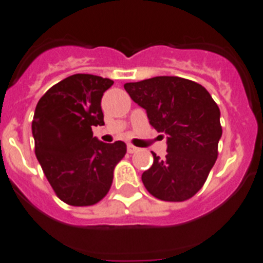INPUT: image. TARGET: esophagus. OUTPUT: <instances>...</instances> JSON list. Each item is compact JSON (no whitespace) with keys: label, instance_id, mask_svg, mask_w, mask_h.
I'll return each mask as SVG.
<instances>
[{"label":"esophagus","instance_id":"1","mask_svg":"<svg viewBox=\"0 0 263 263\" xmlns=\"http://www.w3.org/2000/svg\"><path fill=\"white\" fill-rule=\"evenodd\" d=\"M127 151H128L129 154H136V152H139V148L132 144H128L127 145Z\"/></svg>","mask_w":263,"mask_h":263}]
</instances>
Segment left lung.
I'll use <instances>...</instances> for the list:
<instances>
[{"label": "left lung", "mask_w": 263, "mask_h": 263, "mask_svg": "<svg viewBox=\"0 0 263 263\" xmlns=\"http://www.w3.org/2000/svg\"><path fill=\"white\" fill-rule=\"evenodd\" d=\"M124 88L147 111L149 124L166 135L165 159L152 152L154 164L141 175L147 191L173 202L193 197L216 163L222 135L220 108L211 93L180 77H155Z\"/></svg>", "instance_id": "left-lung-1"}]
</instances>
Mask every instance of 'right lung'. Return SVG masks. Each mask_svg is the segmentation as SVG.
Listing matches in <instances>:
<instances>
[{
	"instance_id": "add662e5",
	"label": "right lung",
	"mask_w": 263,
	"mask_h": 263,
	"mask_svg": "<svg viewBox=\"0 0 263 263\" xmlns=\"http://www.w3.org/2000/svg\"><path fill=\"white\" fill-rule=\"evenodd\" d=\"M112 84L98 75H71L47 90L35 107V156L57 196L72 206L99 202L127 152L123 141L107 144L92 136L93 125L104 124L100 102Z\"/></svg>"
}]
</instances>
